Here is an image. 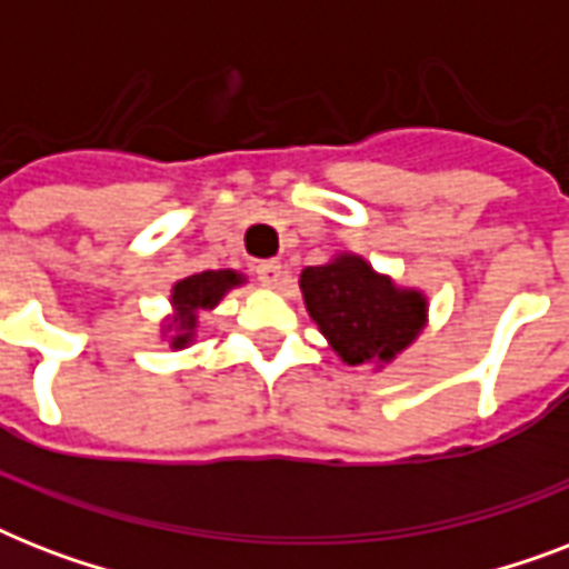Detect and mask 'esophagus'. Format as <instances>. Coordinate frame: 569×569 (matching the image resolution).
<instances>
[{
    "instance_id": "1",
    "label": "esophagus",
    "mask_w": 569,
    "mask_h": 569,
    "mask_svg": "<svg viewBox=\"0 0 569 569\" xmlns=\"http://www.w3.org/2000/svg\"><path fill=\"white\" fill-rule=\"evenodd\" d=\"M257 277L262 286H277L283 277V266L277 259H262V262H257Z\"/></svg>"
}]
</instances>
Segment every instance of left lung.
<instances>
[{"label": "left lung", "mask_w": 569, "mask_h": 569, "mask_svg": "<svg viewBox=\"0 0 569 569\" xmlns=\"http://www.w3.org/2000/svg\"><path fill=\"white\" fill-rule=\"evenodd\" d=\"M301 292L312 321L348 366L392 360L419 337L428 312L422 295L396 289L351 253L303 268Z\"/></svg>", "instance_id": "left-lung-1"}]
</instances>
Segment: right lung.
<instances>
[{"label": "right lung", "mask_w": 569, "mask_h": 569, "mask_svg": "<svg viewBox=\"0 0 569 569\" xmlns=\"http://www.w3.org/2000/svg\"><path fill=\"white\" fill-rule=\"evenodd\" d=\"M241 283V274L223 268V271H200V274H191L186 280L173 286V321L168 325V330H173L171 346L173 348H186L194 337L197 328V312L200 310H212L214 303L221 301L223 292L232 289V286Z\"/></svg>", "instance_id": "right-lung-1"}]
</instances>
